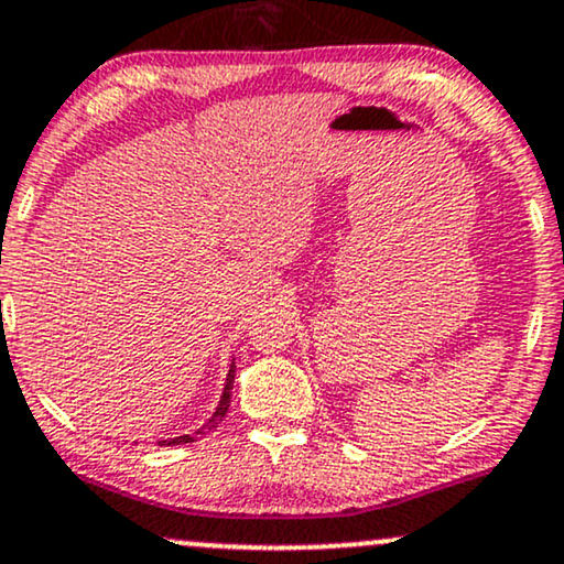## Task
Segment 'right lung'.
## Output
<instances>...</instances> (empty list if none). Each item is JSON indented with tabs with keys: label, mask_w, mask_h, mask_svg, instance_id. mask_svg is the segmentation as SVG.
Segmentation results:
<instances>
[{
	"label": "right lung",
	"mask_w": 564,
	"mask_h": 564,
	"mask_svg": "<svg viewBox=\"0 0 564 564\" xmlns=\"http://www.w3.org/2000/svg\"><path fill=\"white\" fill-rule=\"evenodd\" d=\"M234 372H237V365H229V375H226V384H224V393H220V401H218V405H216V411H213V416L208 419V422H205L203 426H199V430H195L192 434H182V437H169V440H161L159 445H184V442H192L197 437V434H205V432H210V430H216V426L224 422V416H226V411H229V405H231V388H234Z\"/></svg>",
	"instance_id": "right-lung-1"
}]
</instances>
